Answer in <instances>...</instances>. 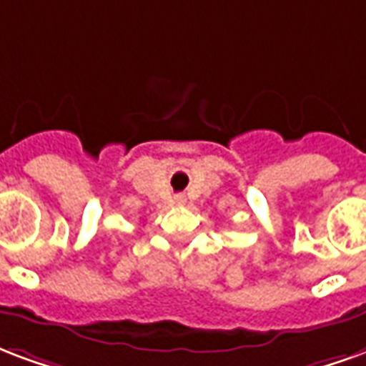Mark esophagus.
Listing matches in <instances>:
<instances>
[{
	"mask_svg": "<svg viewBox=\"0 0 366 366\" xmlns=\"http://www.w3.org/2000/svg\"><path fill=\"white\" fill-rule=\"evenodd\" d=\"M174 202H176V204H178V205H182L184 202H186V199H184V196H176V197H174Z\"/></svg>",
	"mask_w": 366,
	"mask_h": 366,
	"instance_id": "obj_1",
	"label": "esophagus"
}]
</instances>
